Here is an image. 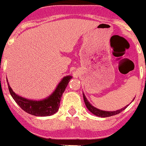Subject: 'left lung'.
Wrapping results in <instances>:
<instances>
[{
    "label": "left lung",
    "instance_id": "obj_1",
    "mask_svg": "<svg viewBox=\"0 0 146 146\" xmlns=\"http://www.w3.org/2000/svg\"><path fill=\"white\" fill-rule=\"evenodd\" d=\"M83 98H84V102L85 103V106L87 107V108L88 110L92 112V114L98 116V117H102V118H106V117H109V116L115 115H117V114H119L121 111H122L123 110H125L126 107L128 106H126L125 107L121 108V109H119L117 111H102L98 109V108H95L93 106H92L90 102L88 101V99L85 97V94L83 93Z\"/></svg>",
    "mask_w": 146,
    "mask_h": 146
}]
</instances>
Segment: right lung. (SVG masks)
Masks as SVG:
<instances>
[{"instance_id":"obj_1","label":"right lung","mask_w":146,"mask_h":146,"mask_svg":"<svg viewBox=\"0 0 146 146\" xmlns=\"http://www.w3.org/2000/svg\"><path fill=\"white\" fill-rule=\"evenodd\" d=\"M72 76L70 75L63 78L55 90L54 91V92L50 96H48L45 99L39 101L31 100L21 97L13 92V90L8 84V82L7 85L12 98L27 113L35 116H50L56 113L58 110L62 94L64 93V90L70 80L72 79Z\"/></svg>"}]
</instances>
